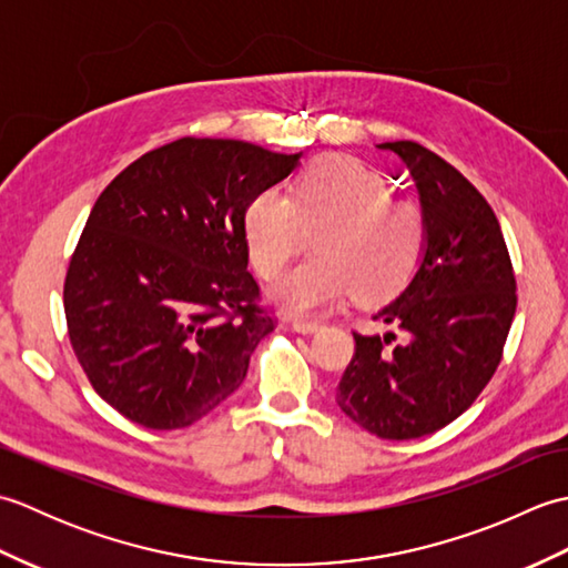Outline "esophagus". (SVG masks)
Listing matches in <instances>:
<instances>
[{
    "instance_id": "esophagus-1",
    "label": "esophagus",
    "mask_w": 568,
    "mask_h": 568,
    "mask_svg": "<svg viewBox=\"0 0 568 568\" xmlns=\"http://www.w3.org/2000/svg\"><path fill=\"white\" fill-rule=\"evenodd\" d=\"M293 329L300 334H317L322 329L320 322H307V320H295Z\"/></svg>"
}]
</instances>
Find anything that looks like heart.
<instances>
[{
    "instance_id": "obj_1",
    "label": "heart",
    "mask_w": 568,
    "mask_h": 568,
    "mask_svg": "<svg viewBox=\"0 0 568 568\" xmlns=\"http://www.w3.org/2000/svg\"><path fill=\"white\" fill-rule=\"evenodd\" d=\"M303 261L268 291V300L293 317H312L346 295L364 303L400 287L422 253L425 220L415 204L390 200V187L358 161L324 155L295 180L291 195L261 190L244 212L251 263L273 277L300 251Z\"/></svg>"
}]
</instances>
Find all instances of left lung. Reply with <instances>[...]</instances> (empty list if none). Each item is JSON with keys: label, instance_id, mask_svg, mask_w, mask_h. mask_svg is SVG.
<instances>
[{"label": "left lung", "instance_id": "left-lung-1", "mask_svg": "<svg viewBox=\"0 0 568 568\" xmlns=\"http://www.w3.org/2000/svg\"><path fill=\"white\" fill-rule=\"evenodd\" d=\"M407 168L425 241L417 268L373 320L388 332L354 334L356 354L336 405L381 439H417L466 413L496 373L515 317L508 246L484 195L437 153L381 143Z\"/></svg>", "mask_w": 568, "mask_h": 568}]
</instances>
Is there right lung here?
Returning a JSON list of instances; mask_svg holds the SVG:
<instances>
[{
	"mask_svg": "<svg viewBox=\"0 0 568 568\" xmlns=\"http://www.w3.org/2000/svg\"><path fill=\"white\" fill-rule=\"evenodd\" d=\"M300 165L248 141L180 139L124 168L65 275L70 344L92 388L149 429L210 415L275 320L256 305L244 212Z\"/></svg>",
	"mask_w": 568,
	"mask_h": 568,
	"instance_id": "right-lung-1",
	"label": "right lung"
}]
</instances>
